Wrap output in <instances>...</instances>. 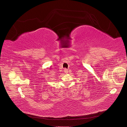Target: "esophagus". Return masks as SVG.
<instances>
[{
  "mask_svg": "<svg viewBox=\"0 0 127 127\" xmlns=\"http://www.w3.org/2000/svg\"><path fill=\"white\" fill-rule=\"evenodd\" d=\"M64 71L65 73H66V74H67V73H68V70H67V69L66 68H65V69H64Z\"/></svg>",
  "mask_w": 127,
  "mask_h": 127,
  "instance_id": "34e87169",
  "label": "esophagus"
}]
</instances>
